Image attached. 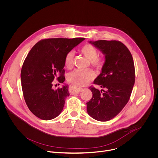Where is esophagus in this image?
Wrapping results in <instances>:
<instances>
[{"label":"esophagus","mask_w":158,"mask_h":158,"mask_svg":"<svg viewBox=\"0 0 158 158\" xmlns=\"http://www.w3.org/2000/svg\"><path fill=\"white\" fill-rule=\"evenodd\" d=\"M70 88L72 89V93L73 94L79 93L81 92V90L82 89V88H79V87H77L74 85H70Z\"/></svg>","instance_id":"obj_1"}]
</instances>
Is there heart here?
I'll use <instances>...</instances> for the list:
<instances>
[{
    "label": "heart",
    "instance_id": "1",
    "mask_svg": "<svg viewBox=\"0 0 158 158\" xmlns=\"http://www.w3.org/2000/svg\"><path fill=\"white\" fill-rule=\"evenodd\" d=\"M81 52L89 60L90 64L96 68H101L105 63L102 57L98 56L97 50L91 44H87L83 45L81 48ZM73 52H69L67 53L64 59V64L67 68H71L73 64ZM95 77V74L91 69L81 70L76 69L68 75V81L74 85L82 86L86 83L92 81Z\"/></svg>",
    "mask_w": 158,
    "mask_h": 158
}]
</instances>
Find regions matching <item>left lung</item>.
Returning a JSON list of instances; mask_svg holds the SVG:
<instances>
[{
    "mask_svg": "<svg viewBox=\"0 0 158 158\" xmlns=\"http://www.w3.org/2000/svg\"><path fill=\"white\" fill-rule=\"evenodd\" d=\"M105 55L100 75L90 87L92 98L87 103L88 114L99 121H108L117 116L129 100L135 83V67L127 47L118 40L90 41Z\"/></svg>",
    "mask_w": 158,
    "mask_h": 158,
    "instance_id": "1",
    "label": "left lung"
}]
</instances>
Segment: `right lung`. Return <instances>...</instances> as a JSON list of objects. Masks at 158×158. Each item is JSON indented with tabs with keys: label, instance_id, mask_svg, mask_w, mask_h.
Returning a JSON list of instances; mask_svg holds the SVG:
<instances>
[{
	"label": "right lung",
	"instance_id": "right-lung-1",
	"mask_svg": "<svg viewBox=\"0 0 158 158\" xmlns=\"http://www.w3.org/2000/svg\"><path fill=\"white\" fill-rule=\"evenodd\" d=\"M84 38L45 39L36 43L29 51L21 71V87L29 110L42 120H51L62 111L69 95L68 85L56 90L52 82L57 78L63 83L64 59L68 53Z\"/></svg>",
	"mask_w": 158,
	"mask_h": 158
}]
</instances>
